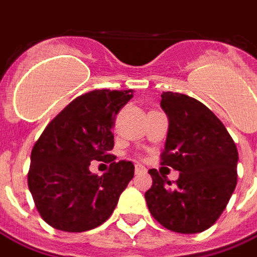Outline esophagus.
<instances>
[{"label":"esophagus","instance_id":"obj_1","mask_svg":"<svg viewBox=\"0 0 257 257\" xmlns=\"http://www.w3.org/2000/svg\"><path fill=\"white\" fill-rule=\"evenodd\" d=\"M135 172H136V173H141V172H145V167H143L141 164H136V165H135Z\"/></svg>","mask_w":257,"mask_h":257}]
</instances>
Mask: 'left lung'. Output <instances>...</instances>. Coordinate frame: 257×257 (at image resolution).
Instances as JSON below:
<instances>
[{"mask_svg":"<svg viewBox=\"0 0 257 257\" xmlns=\"http://www.w3.org/2000/svg\"><path fill=\"white\" fill-rule=\"evenodd\" d=\"M160 105L169 120L161 165L180 175L172 184L149 169L153 183L145 200L163 227L199 233L216 223L235 191L237 148L223 122L196 98L164 92Z\"/></svg>","mask_w":257,"mask_h":257,"instance_id":"obj_1","label":"left lung"}]
</instances>
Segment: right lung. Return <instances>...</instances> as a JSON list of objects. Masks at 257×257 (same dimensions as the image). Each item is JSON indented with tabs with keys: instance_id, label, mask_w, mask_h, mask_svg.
I'll return each mask as SVG.
<instances>
[{
	"instance_id": "1",
	"label": "right lung",
	"mask_w": 257,
	"mask_h": 257,
	"mask_svg": "<svg viewBox=\"0 0 257 257\" xmlns=\"http://www.w3.org/2000/svg\"><path fill=\"white\" fill-rule=\"evenodd\" d=\"M133 90H92L74 98L46 125L30 156L28 187L50 227L84 232L112 215L135 175L131 161H114L112 126ZM93 160L109 163L102 176L88 171Z\"/></svg>"
}]
</instances>
